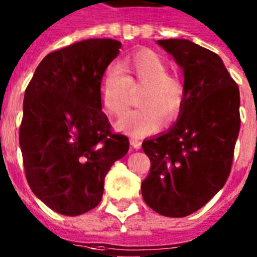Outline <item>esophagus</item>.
<instances>
[{
    "mask_svg": "<svg viewBox=\"0 0 257 257\" xmlns=\"http://www.w3.org/2000/svg\"><path fill=\"white\" fill-rule=\"evenodd\" d=\"M130 145H131V147H133V149L139 150V149H141V146H142V142L138 141V139L131 138L130 139Z\"/></svg>",
    "mask_w": 257,
    "mask_h": 257,
    "instance_id": "34e87169",
    "label": "esophagus"
}]
</instances>
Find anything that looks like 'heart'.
<instances>
[{
	"instance_id": "b5f03b06",
	"label": "heart",
	"mask_w": 257,
	"mask_h": 257,
	"mask_svg": "<svg viewBox=\"0 0 257 257\" xmlns=\"http://www.w3.org/2000/svg\"><path fill=\"white\" fill-rule=\"evenodd\" d=\"M143 91L138 103L142 106L122 116L116 128L124 134L143 138L176 122L183 111L187 90L184 82L170 74V67L161 55L142 49L127 55L120 67H107L100 79V100L111 115L119 116L130 107L133 91Z\"/></svg>"
}]
</instances>
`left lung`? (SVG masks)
Masks as SVG:
<instances>
[{
	"label": "left lung",
	"instance_id": "1",
	"mask_svg": "<svg viewBox=\"0 0 257 257\" xmlns=\"http://www.w3.org/2000/svg\"><path fill=\"white\" fill-rule=\"evenodd\" d=\"M158 44L182 67L187 98L175 124L142 143L151 162L142 196L155 212L183 217L202 208L228 179L240 130V94L213 51L188 40Z\"/></svg>",
	"mask_w": 257,
	"mask_h": 257
}]
</instances>
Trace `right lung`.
<instances>
[{
	"label": "right lung",
	"mask_w": 257,
	"mask_h": 257,
	"mask_svg": "<svg viewBox=\"0 0 257 257\" xmlns=\"http://www.w3.org/2000/svg\"><path fill=\"white\" fill-rule=\"evenodd\" d=\"M122 44L85 40L45 57L24 98L20 146L32 191L55 212L77 216L99 204L104 176L128 151L102 111L100 79Z\"/></svg>",
	"instance_id": "add662e5"
}]
</instances>
